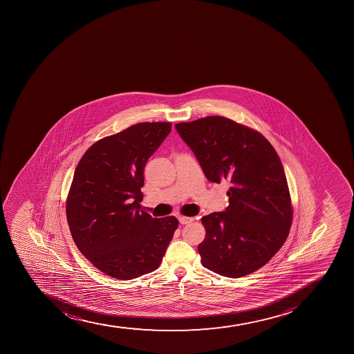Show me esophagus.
<instances>
[{
    "instance_id": "esophagus-1",
    "label": "esophagus",
    "mask_w": 354,
    "mask_h": 354,
    "mask_svg": "<svg viewBox=\"0 0 354 354\" xmlns=\"http://www.w3.org/2000/svg\"><path fill=\"white\" fill-rule=\"evenodd\" d=\"M194 221V218H192V217H185V216H180V217H179L180 224H183V225L189 224V223H192V221Z\"/></svg>"
}]
</instances>
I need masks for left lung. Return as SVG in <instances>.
Segmentation results:
<instances>
[{
    "label": "left lung",
    "instance_id": "8db88e82",
    "mask_svg": "<svg viewBox=\"0 0 354 354\" xmlns=\"http://www.w3.org/2000/svg\"><path fill=\"white\" fill-rule=\"evenodd\" d=\"M207 179L231 183L230 205L202 218L204 268L239 278L272 259L290 233L293 210L276 150L259 131L223 116L176 123Z\"/></svg>",
    "mask_w": 354,
    "mask_h": 354
}]
</instances>
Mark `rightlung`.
Instances as JSON below:
<instances>
[{"label":"right lung","mask_w":354,"mask_h":354,"mask_svg":"<svg viewBox=\"0 0 354 354\" xmlns=\"http://www.w3.org/2000/svg\"><path fill=\"white\" fill-rule=\"evenodd\" d=\"M169 122L137 123L95 142L75 169L66 212L80 252L102 272L130 280L160 266L179 221L140 210L144 167Z\"/></svg>","instance_id":"1"}]
</instances>
